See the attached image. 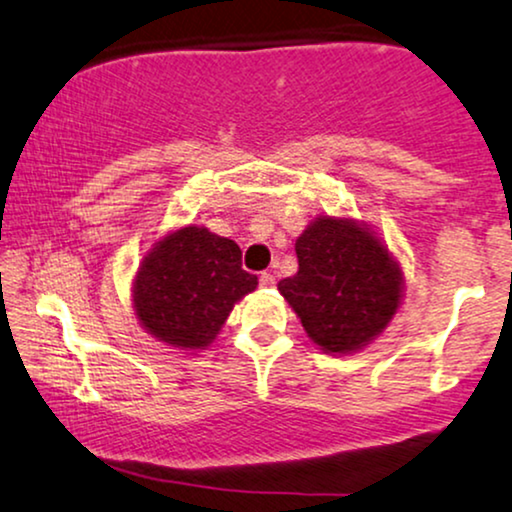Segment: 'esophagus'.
I'll return each mask as SVG.
<instances>
[{
    "mask_svg": "<svg viewBox=\"0 0 512 512\" xmlns=\"http://www.w3.org/2000/svg\"><path fill=\"white\" fill-rule=\"evenodd\" d=\"M274 283H276V276H274L272 272H262V274H260V286L272 288Z\"/></svg>",
    "mask_w": 512,
    "mask_h": 512,
    "instance_id": "1",
    "label": "esophagus"
}]
</instances>
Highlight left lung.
<instances>
[{"label":"left lung","mask_w":512,"mask_h":512,"mask_svg":"<svg viewBox=\"0 0 512 512\" xmlns=\"http://www.w3.org/2000/svg\"><path fill=\"white\" fill-rule=\"evenodd\" d=\"M298 274L279 291L326 353L367 346L400 305L403 276L389 250L350 219L319 217L295 240Z\"/></svg>","instance_id":"1"}]
</instances>
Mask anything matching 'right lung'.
Instances as JSON below:
<instances>
[{"label":"right lung","instance_id":"obj_1","mask_svg":"<svg viewBox=\"0 0 512 512\" xmlns=\"http://www.w3.org/2000/svg\"><path fill=\"white\" fill-rule=\"evenodd\" d=\"M257 276L240 267V248L202 226L166 236L145 255L133 286L135 315L174 348H205Z\"/></svg>","mask_w":512,"mask_h":512}]
</instances>
